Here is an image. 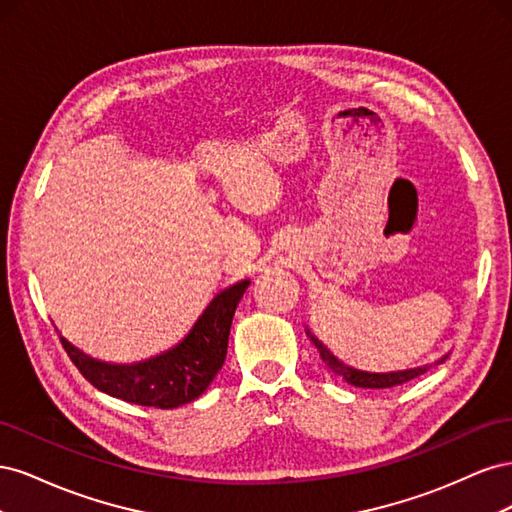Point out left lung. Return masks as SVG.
Here are the masks:
<instances>
[{
  "mask_svg": "<svg viewBox=\"0 0 512 512\" xmlns=\"http://www.w3.org/2000/svg\"><path fill=\"white\" fill-rule=\"evenodd\" d=\"M305 333H307L309 339H312V344L318 348L320 359L324 361V365H327L335 376H342L348 384L361 386V389H391V386H399V384H404V382H408V380H412V378H416V376L425 374V371L431 367V365H423V367L399 369V371H380V374H376V371L354 369V367H350V365L339 361L337 356H335L327 346H324L312 331L305 329ZM446 359H448V354H444L442 359L436 361L433 365H440V363H444Z\"/></svg>",
  "mask_w": 512,
  "mask_h": 512,
  "instance_id": "8db88e82",
  "label": "left lung"
}]
</instances>
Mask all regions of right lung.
I'll return each instance as SVG.
<instances>
[{
    "instance_id": "obj_1",
    "label": "right lung",
    "mask_w": 512,
    "mask_h": 512,
    "mask_svg": "<svg viewBox=\"0 0 512 512\" xmlns=\"http://www.w3.org/2000/svg\"><path fill=\"white\" fill-rule=\"evenodd\" d=\"M247 286L250 280H241L215 294L177 346L141 363L115 365L96 361L74 348L66 337H59L61 346L83 378L98 391L136 406L179 408L203 395L222 369L232 316Z\"/></svg>"
}]
</instances>
